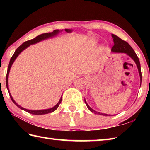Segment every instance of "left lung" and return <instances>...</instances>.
<instances>
[{
  "instance_id": "obj_1",
  "label": "left lung",
  "mask_w": 150,
  "mask_h": 150,
  "mask_svg": "<svg viewBox=\"0 0 150 150\" xmlns=\"http://www.w3.org/2000/svg\"><path fill=\"white\" fill-rule=\"evenodd\" d=\"M112 36L113 38V40H114V44L113 47H112L111 51L115 53H125L127 55H128L132 59L134 62H136L137 67H138V71L139 73V76H140V81H141V83H142V72H141V67H140V63H139V61L138 56L136 54L135 52H134V50L132 49L128 42H126L124 40H122L120 38L118 37L117 35H116L115 34H112ZM85 103L87 105V108H88L91 112H92L93 113L95 114H98V115H103V116H108V115L106 114H103V113H100L98 112H96L95 110H94L93 109L91 108L88 105V104L86 102L85 100Z\"/></svg>"
}]
</instances>
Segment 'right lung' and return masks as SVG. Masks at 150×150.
Listing matches in <instances>:
<instances>
[{"instance_id": "right-lung-1", "label": "right lung", "mask_w": 150, "mask_h": 150, "mask_svg": "<svg viewBox=\"0 0 150 150\" xmlns=\"http://www.w3.org/2000/svg\"><path fill=\"white\" fill-rule=\"evenodd\" d=\"M66 32H71L70 30H65ZM59 32V30H54V32H49V33H45V34H42L41 35H38L37 37H35V38L32 39V40H28V41H26L24 43H23L21 45H20V46L17 48L16 50L15 51L14 54L12 55L11 61H10V63H9V65H8V70H7V73H6V87H7V89L8 91V93H9V95H10V97H11V100L12 102H13L15 105H16L18 107H19L20 109H22V110H24L27 112H28L30 114H32V115H45V114H48V113H51L52 112L55 111L56 109L58 108V106H59V104L62 102V96H61L60 98V100L58 103L55 106H54L53 108H51L49 109H45V110H28V109L26 108H24L23 107H21V106H19L18 104L15 102L13 98L12 97V96L11 95V93H10V91L8 90V74H9V72H10V69H11V67L12 66V64L14 63V60L16 59V58L18 57V55L21 52H22L24 49H26V47H28L29 46L30 44H35V43H38L40 41H42L43 40H45L46 38H50V37H52V36H54L56 34H57Z\"/></svg>"}]
</instances>
